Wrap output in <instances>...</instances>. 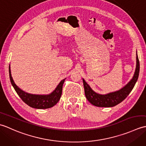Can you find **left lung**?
Returning a JSON list of instances; mask_svg holds the SVG:
<instances>
[{"instance_id":"obj_1","label":"left lung","mask_w":146,"mask_h":146,"mask_svg":"<svg viewBox=\"0 0 146 146\" xmlns=\"http://www.w3.org/2000/svg\"><path fill=\"white\" fill-rule=\"evenodd\" d=\"M136 68L133 78L122 88L105 95L98 94L90 88L85 80L83 78L85 97L90 103L99 107H111L120 104L129 95L137 82L140 70V64L137 54L136 53Z\"/></svg>"}]
</instances>
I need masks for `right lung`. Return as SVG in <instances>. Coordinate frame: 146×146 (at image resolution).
Here are the masks:
<instances>
[{"label": "right lung", "instance_id": "add662e5", "mask_svg": "<svg viewBox=\"0 0 146 146\" xmlns=\"http://www.w3.org/2000/svg\"><path fill=\"white\" fill-rule=\"evenodd\" d=\"M9 71L12 85L13 86L15 92H17V95L19 96L22 100L28 105L29 107L38 108V109H45V108H49L54 106L60 100L62 94L63 85L66 78L61 80L57 87L51 94L49 95H35L24 92L15 84L11 75L10 65H9Z\"/></svg>", "mask_w": 146, "mask_h": 146}]
</instances>
